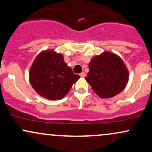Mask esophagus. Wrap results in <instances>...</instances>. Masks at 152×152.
<instances>
[{
    "mask_svg": "<svg viewBox=\"0 0 152 152\" xmlns=\"http://www.w3.org/2000/svg\"><path fill=\"white\" fill-rule=\"evenodd\" d=\"M85 76H86V74H85V72H81V74H80V76L81 77H85Z\"/></svg>",
    "mask_w": 152,
    "mask_h": 152,
    "instance_id": "obj_1",
    "label": "esophagus"
}]
</instances>
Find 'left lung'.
I'll list each match as a JSON object with an SVG mask.
<instances>
[{"label": "left lung", "mask_w": 152, "mask_h": 152, "mask_svg": "<svg viewBox=\"0 0 152 152\" xmlns=\"http://www.w3.org/2000/svg\"><path fill=\"white\" fill-rule=\"evenodd\" d=\"M86 81L99 97L108 99L124 90L129 81V71L122 59L106 51L91 59Z\"/></svg>", "instance_id": "obj_1"}]
</instances>
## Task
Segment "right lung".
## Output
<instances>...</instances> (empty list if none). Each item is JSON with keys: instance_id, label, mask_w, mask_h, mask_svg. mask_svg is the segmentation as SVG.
<instances>
[{"instance_id": "obj_1", "label": "right lung", "mask_w": 152, "mask_h": 152, "mask_svg": "<svg viewBox=\"0 0 152 152\" xmlns=\"http://www.w3.org/2000/svg\"><path fill=\"white\" fill-rule=\"evenodd\" d=\"M79 78L66 65L61 54L53 50L38 54L29 71L31 86L40 96L49 100L64 98Z\"/></svg>"}]
</instances>
